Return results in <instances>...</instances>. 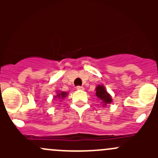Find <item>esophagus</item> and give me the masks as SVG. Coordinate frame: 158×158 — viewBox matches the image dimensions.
Masks as SVG:
<instances>
[{"label": "esophagus", "mask_w": 158, "mask_h": 158, "mask_svg": "<svg viewBox=\"0 0 158 158\" xmlns=\"http://www.w3.org/2000/svg\"><path fill=\"white\" fill-rule=\"evenodd\" d=\"M76 89H77L78 90H84L83 87H82V86H79H79L76 87Z\"/></svg>", "instance_id": "1"}]
</instances>
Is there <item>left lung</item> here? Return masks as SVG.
Masks as SVG:
<instances>
[{
  "instance_id": "8db88e82",
  "label": "left lung",
  "mask_w": 158,
  "mask_h": 158,
  "mask_svg": "<svg viewBox=\"0 0 158 158\" xmlns=\"http://www.w3.org/2000/svg\"><path fill=\"white\" fill-rule=\"evenodd\" d=\"M95 90H96L95 95L98 97V99L102 101L101 102H102L105 106H106L107 104H110L112 102V98H111V95L106 90L104 85H98L95 89Z\"/></svg>"
}]
</instances>
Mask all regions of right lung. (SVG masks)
Wrapping results in <instances>:
<instances>
[{
    "mask_svg": "<svg viewBox=\"0 0 158 158\" xmlns=\"http://www.w3.org/2000/svg\"><path fill=\"white\" fill-rule=\"evenodd\" d=\"M59 92V93L57 94L56 96H55V98H62V99H63V98H65V97H66V95H67V93H66V92Z\"/></svg>",
    "mask_w": 158,
    "mask_h": 158,
    "instance_id": "right-lung-1",
    "label": "right lung"
}]
</instances>
